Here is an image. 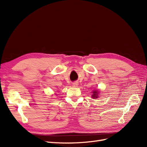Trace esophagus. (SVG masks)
Instances as JSON below:
<instances>
[{
    "label": "esophagus",
    "instance_id": "esophagus-1",
    "mask_svg": "<svg viewBox=\"0 0 147 147\" xmlns=\"http://www.w3.org/2000/svg\"><path fill=\"white\" fill-rule=\"evenodd\" d=\"M78 82H74V83H73L72 85H73V86H74V87H77V86H78Z\"/></svg>",
    "mask_w": 147,
    "mask_h": 147
}]
</instances>
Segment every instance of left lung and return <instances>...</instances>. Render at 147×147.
<instances>
[{"label": "left lung", "instance_id": "1", "mask_svg": "<svg viewBox=\"0 0 147 147\" xmlns=\"http://www.w3.org/2000/svg\"><path fill=\"white\" fill-rule=\"evenodd\" d=\"M93 94L92 95V97H93V98H97V94H98V92H97V91H93Z\"/></svg>", "mask_w": 147, "mask_h": 147}]
</instances>
